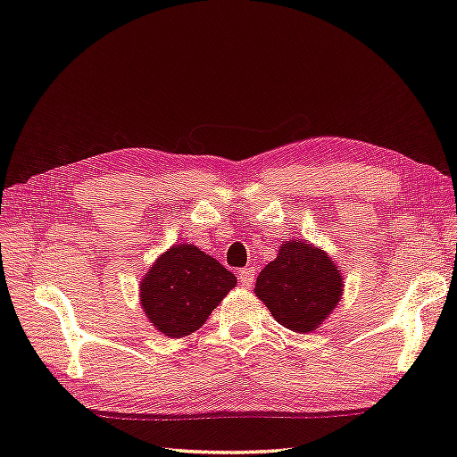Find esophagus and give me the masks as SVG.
<instances>
[{"label":"esophagus","instance_id":"34e87169","mask_svg":"<svg viewBox=\"0 0 457 457\" xmlns=\"http://www.w3.org/2000/svg\"><path fill=\"white\" fill-rule=\"evenodd\" d=\"M253 280H256V268L247 266L244 270H239V284L245 286V288H247V286L253 284Z\"/></svg>","mask_w":457,"mask_h":457}]
</instances>
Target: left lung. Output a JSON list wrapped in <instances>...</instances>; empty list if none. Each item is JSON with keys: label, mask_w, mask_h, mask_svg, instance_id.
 <instances>
[{"label": "left lung", "mask_w": 457, "mask_h": 457, "mask_svg": "<svg viewBox=\"0 0 457 457\" xmlns=\"http://www.w3.org/2000/svg\"><path fill=\"white\" fill-rule=\"evenodd\" d=\"M253 292L276 322L303 335L319 328L335 311L343 296V276L319 245L290 239L262 270Z\"/></svg>", "instance_id": "left-lung-1"}]
</instances>
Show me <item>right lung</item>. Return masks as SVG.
Returning <instances> with one entry per match:
<instances>
[{
  "label": "right lung",
  "instance_id": "add662e5",
  "mask_svg": "<svg viewBox=\"0 0 457 457\" xmlns=\"http://www.w3.org/2000/svg\"><path fill=\"white\" fill-rule=\"evenodd\" d=\"M236 276L191 244H175L153 262L141 282V306L153 327L181 338L204 327Z\"/></svg>",
  "mask_w": 457,
  "mask_h": 457
}]
</instances>
